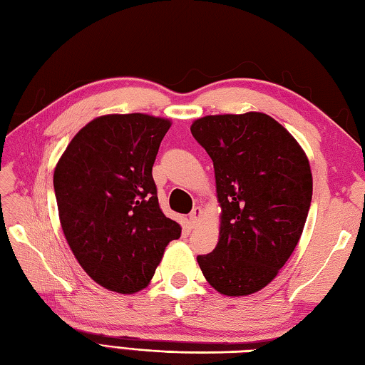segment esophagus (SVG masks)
<instances>
[{"label": "esophagus", "mask_w": 365, "mask_h": 365, "mask_svg": "<svg viewBox=\"0 0 365 365\" xmlns=\"http://www.w3.org/2000/svg\"><path fill=\"white\" fill-rule=\"evenodd\" d=\"M203 215V210L200 208V206H195L194 210H192V212L189 215V221L192 224V227H195L198 224V221H200V217Z\"/></svg>", "instance_id": "34e87169"}]
</instances>
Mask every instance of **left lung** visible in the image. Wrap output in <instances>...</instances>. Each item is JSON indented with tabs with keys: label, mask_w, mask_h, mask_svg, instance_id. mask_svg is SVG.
<instances>
[{
	"label": "left lung",
	"mask_w": 365,
	"mask_h": 365,
	"mask_svg": "<svg viewBox=\"0 0 365 365\" xmlns=\"http://www.w3.org/2000/svg\"><path fill=\"white\" fill-rule=\"evenodd\" d=\"M190 132L211 157L221 205L217 246L197 262L217 292H257L277 277L304 232L310 163L294 136L264 113L205 115Z\"/></svg>",
	"instance_id": "8db88e82"
}]
</instances>
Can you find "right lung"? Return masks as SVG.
I'll return each mask as SVG.
<instances>
[{
    "label": "right lung",
    "mask_w": 365,
    "mask_h": 365,
    "mask_svg": "<svg viewBox=\"0 0 365 365\" xmlns=\"http://www.w3.org/2000/svg\"><path fill=\"white\" fill-rule=\"evenodd\" d=\"M171 122L108 114L76 133L53 171L60 224L95 283L133 294L153 279L181 225L162 212L153 165Z\"/></svg>",
    "instance_id": "obj_1"
}]
</instances>
